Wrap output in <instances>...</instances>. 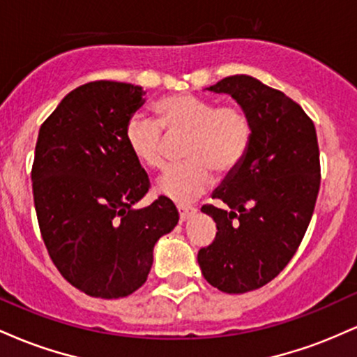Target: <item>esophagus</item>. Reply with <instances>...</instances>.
<instances>
[{
    "mask_svg": "<svg viewBox=\"0 0 357 357\" xmlns=\"http://www.w3.org/2000/svg\"><path fill=\"white\" fill-rule=\"evenodd\" d=\"M178 211H179V220H181V223H184V221H188L192 215H195L196 208L195 206H178Z\"/></svg>",
    "mask_w": 357,
    "mask_h": 357,
    "instance_id": "1",
    "label": "esophagus"
}]
</instances>
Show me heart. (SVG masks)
Wrapping results in <instances>:
<instances>
[{
	"mask_svg": "<svg viewBox=\"0 0 357 357\" xmlns=\"http://www.w3.org/2000/svg\"><path fill=\"white\" fill-rule=\"evenodd\" d=\"M155 121L132 117L126 129L130 154L142 166L158 169L165 162L162 130L188 134L183 158L186 162L169 167L155 183L161 196L174 203H190L213 184V174L227 176L243 161L252 122L240 105H218L215 100L192 93H178L158 100Z\"/></svg>",
	"mask_w": 357,
	"mask_h": 357,
	"instance_id": "heart-1",
	"label": "heart"
}]
</instances>
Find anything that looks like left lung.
<instances>
[{"label": "left lung", "mask_w": 357, "mask_h": 357, "mask_svg": "<svg viewBox=\"0 0 357 357\" xmlns=\"http://www.w3.org/2000/svg\"><path fill=\"white\" fill-rule=\"evenodd\" d=\"M206 90L228 93L248 114L252 141L213 191L227 206L202 208L218 231L198 252V264L208 284L243 294L275 278L304 238L321 186L317 134L301 105L250 75L227 77Z\"/></svg>", "instance_id": "1"}]
</instances>
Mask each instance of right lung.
<instances>
[{"label": "right lung", "instance_id": "add662e5", "mask_svg": "<svg viewBox=\"0 0 357 357\" xmlns=\"http://www.w3.org/2000/svg\"><path fill=\"white\" fill-rule=\"evenodd\" d=\"M146 92L99 80L63 97L40 127L31 169L40 231L53 264L90 297H126L147 280L155 241L178 225L171 199L134 208L149 178L126 129Z\"/></svg>", "mask_w": 357, "mask_h": 357}]
</instances>
